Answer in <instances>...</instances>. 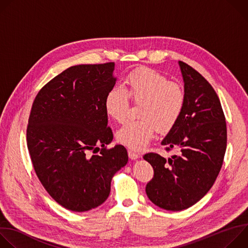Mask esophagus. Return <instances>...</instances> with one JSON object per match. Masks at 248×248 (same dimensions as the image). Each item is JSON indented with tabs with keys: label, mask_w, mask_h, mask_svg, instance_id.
Here are the masks:
<instances>
[{
	"label": "esophagus",
	"mask_w": 248,
	"mask_h": 248,
	"mask_svg": "<svg viewBox=\"0 0 248 248\" xmlns=\"http://www.w3.org/2000/svg\"><path fill=\"white\" fill-rule=\"evenodd\" d=\"M128 157L131 159V160H136V159H139L140 158V154L132 151V150H128Z\"/></svg>",
	"instance_id": "1"
}]
</instances>
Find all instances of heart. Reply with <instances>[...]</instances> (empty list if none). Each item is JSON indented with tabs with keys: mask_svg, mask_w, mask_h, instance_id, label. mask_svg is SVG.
I'll return each instance as SVG.
<instances>
[{
	"mask_svg": "<svg viewBox=\"0 0 248 248\" xmlns=\"http://www.w3.org/2000/svg\"><path fill=\"white\" fill-rule=\"evenodd\" d=\"M129 100L140 103L139 120L126 122L118 131L117 138L126 147L140 151L153 138L156 129L160 133L170 131L185 108L186 95L183 87L157 70L143 67L131 72L124 88L116 86L105 97V111L118 123H123L129 109Z\"/></svg>",
	"mask_w": 248,
	"mask_h": 248,
	"instance_id": "1",
	"label": "heart"
}]
</instances>
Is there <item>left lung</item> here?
Returning a JSON list of instances; mask_svg holds the SVG:
<instances>
[{
	"instance_id": "8db88e82",
	"label": "left lung",
	"mask_w": 248,
	"mask_h": 248,
	"mask_svg": "<svg viewBox=\"0 0 248 248\" xmlns=\"http://www.w3.org/2000/svg\"><path fill=\"white\" fill-rule=\"evenodd\" d=\"M186 103L178 123L163 139L166 150L180 149L168 160L159 154L143 156L154 170L146 186L158 207L182 211L198 202L213 186L227 148V124L220 99L211 84L187 63L179 62Z\"/></svg>"
}]
</instances>
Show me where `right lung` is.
<instances>
[{"label": "right lung", "mask_w": 248, "mask_h": 248, "mask_svg": "<svg viewBox=\"0 0 248 248\" xmlns=\"http://www.w3.org/2000/svg\"><path fill=\"white\" fill-rule=\"evenodd\" d=\"M114 69L115 62L70 66L32 105L26 139L34 170L67 210L85 212L104 203L114 174L128 161L123 145L106 148L113 140L105 97L116 84ZM99 145L100 154L90 155Z\"/></svg>", "instance_id": "add662e5"}]
</instances>
